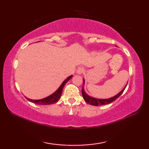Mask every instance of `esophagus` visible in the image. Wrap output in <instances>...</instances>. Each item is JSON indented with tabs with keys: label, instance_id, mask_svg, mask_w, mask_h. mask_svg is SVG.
Listing matches in <instances>:
<instances>
[{
	"label": "esophagus",
	"instance_id": "1",
	"mask_svg": "<svg viewBox=\"0 0 149 149\" xmlns=\"http://www.w3.org/2000/svg\"><path fill=\"white\" fill-rule=\"evenodd\" d=\"M84 68L79 67V68H78L77 70V74H81L82 73L84 72Z\"/></svg>",
	"mask_w": 149,
	"mask_h": 149
}]
</instances>
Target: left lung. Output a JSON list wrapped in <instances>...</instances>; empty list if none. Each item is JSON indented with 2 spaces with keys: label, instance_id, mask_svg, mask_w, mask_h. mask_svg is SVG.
<instances>
[{
  "label": "left lung",
  "instance_id": "left-lung-1",
  "mask_svg": "<svg viewBox=\"0 0 149 149\" xmlns=\"http://www.w3.org/2000/svg\"><path fill=\"white\" fill-rule=\"evenodd\" d=\"M83 80H84V85H83V87H82L83 98H84L85 101L87 103H88V104H89L91 105H93V106H100V105L110 104V103L112 102L113 101H114L115 100H116L122 94L123 92L124 91L126 86H127V85H126L125 87L123 88V89L122 91H121L119 93H118V94H117L116 95H115L114 97H113L112 98H110V99H96V98L90 97V96L88 95L87 93L85 92V91H84L85 80L84 79H83Z\"/></svg>",
  "mask_w": 149,
  "mask_h": 149
}]
</instances>
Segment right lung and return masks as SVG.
Masks as SVG:
<instances>
[{
	"label": "right lung",
	"instance_id": "add662e5",
	"mask_svg": "<svg viewBox=\"0 0 149 149\" xmlns=\"http://www.w3.org/2000/svg\"><path fill=\"white\" fill-rule=\"evenodd\" d=\"M72 76L73 75H70V76H69L68 77H67L66 79H65L64 81L62 82V84L59 87L58 89L54 93H52V95H49V97H47L44 98V99H39V100H32V99H28V98H27V97H26V98L29 100V101L33 103H35V104H37L49 105V104H54V103L57 102L60 100V97H61L63 88H64L65 84H66V83L70 79H71Z\"/></svg>",
	"mask_w": 149,
	"mask_h": 149
}]
</instances>
